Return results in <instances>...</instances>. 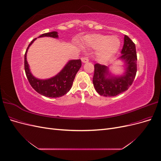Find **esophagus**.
I'll list each match as a JSON object with an SVG mask.
<instances>
[{
  "mask_svg": "<svg viewBox=\"0 0 161 161\" xmlns=\"http://www.w3.org/2000/svg\"><path fill=\"white\" fill-rule=\"evenodd\" d=\"M82 62L86 63V62H88L89 61V58H88V57H87V56H85V57H84V58H82Z\"/></svg>",
  "mask_w": 161,
  "mask_h": 161,
  "instance_id": "obj_1",
  "label": "esophagus"
}]
</instances>
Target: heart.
<instances>
[{"mask_svg": "<svg viewBox=\"0 0 161 161\" xmlns=\"http://www.w3.org/2000/svg\"><path fill=\"white\" fill-rule=\"evenodd\" d=\"M87 44L91 47L98 49L97 58L100 62H104L109 60L118 50L120 46L119 39L116 36H111L95 34L87 37Z\"/></svg>", "mask_w": 161, "mask_h": 161, "instance_id": "heart-1", "label": "heart"}]
</instances>
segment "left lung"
<instances>
[{
    "label": "left lung",
    "instance_id": "8db88e82",
    "mask_svg": "<svg viewBox=\"0 0 161 161\" xmlns=\"http://www.w3.org/2000/svg\"><path fill=\"white\" fill-rule=\"evenodd\" d=\"M119 58L126 63L125 75L121 77H110L108 67L97 63L94 65L92 82L95 90L100 95L114 97L121 93L132 85L137 72V54L135 43L128 36H124V43Z\"/></svg>",
    "mask_w": 161,
    "mask_h": 161
}]
</instances>
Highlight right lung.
Segmentation results:
<instances>
[{
    "mask_svg": "<svg viewBox=\"0 0 161 161\" xmlns=\"http://www.w3.org/2000/svg\"><path fill=\"white\" fill-rule=\"evenodd\" d=\"M46 36L58 37V33L56 31H52L43 33L40 37ZM36 39V38L33 40L29 44L25 53L24 66H25V75L29 82H30V84L34 90L36 91L38 93L45 97L56 98V97H60L64 95L71 89L76 73L81 67V60H74L69 61L60 72L50 79H37L31 74L26 59V53L28 48L31 46L33 41H35Z\"/></svg>",
    "mask_w": 161,
    "mask_h": 161,
    "instance_id": "obj_1",
    "label": "right lung"
}]
</instances>
